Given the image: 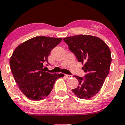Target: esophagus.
<instances>
[{
	"mask_svg": "<svg viewBox=\"0 0 125 125\" xmlns=\"http://www.w3.org/2000/svg\"><path fill=\"white\" fill-rule=\"evenodd\" d=\"M64 76H65L66 77H67V78H69V77H71L72 76L69 75V74H65V75H64Z\"/></svg>",
	"mask_w": 125,
	"mask_h": 125,
	"instance_id": "1",
	"label": "esophagus"
}]
</instances>
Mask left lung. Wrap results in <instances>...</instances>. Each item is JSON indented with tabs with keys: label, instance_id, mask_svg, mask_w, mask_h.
I'll use <instances>...</instances> for the list:
<instances>
[{
	"label": "left lung",
	"instance_id": "left-lung-1",
	"mask_svg": "<svg viewBox=\"0 0 125 125\" xmlns=\"http://www.w3.org/2000/svg\"><path fill=\"white\" fill-rule=\"evenodd\" d=\"M77 61L84 63V77L74 76L79 86L72 89L77 97L90 99L99 92L109 72L112 62L110 49L104 41L94 36L79 35L63 39Z\"/></svg>",
	"mask_w": 125,
	"mask_h": 125
}]
</instances>
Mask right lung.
Returning <instances> with one entry per match:
<instances>
[{
	"label": "right lung",
	"instance_id": "right-lung-1",
	"mask_svg": "<svg viewBox=\"0 0 125 125\" xmlns=\"http://www.w3.org/2000/svg\"><path fill=\"white\" fill-rule=\"evenodd\" d=\"M62 38L36 36L19 45L10 59V67L16 82L27 97L40 100L49 94L61 74L45 72L43 63L52 50ZM46 65H48V64Z\"/></svg>",
	"mask_w": 125,
	"mask_h": 125
}]
</instances>
